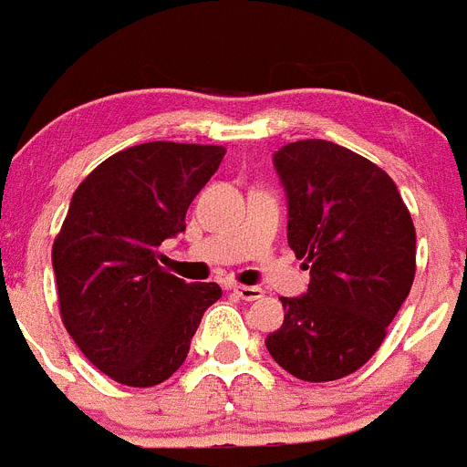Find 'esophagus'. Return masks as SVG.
Listing matches in <instances>:
<instances>
[{
	"instance_id": "34e87169",
	"label": "esophagus",
	"mask_w": 467,
	"mask_h": 467,
	"mask_svg": "<svg viewBox=\"0 0 467 467\" xmlns=\"http://www.w3.org/2000/svg\"><path fill=\"white\" fill-rule=\"evenodd\" d=\"M234 296L242 297V300H260L263 297V288H258V285H234L233 288Z\"/></svg>"
}]
</instances>
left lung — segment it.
Listing matches in <instances>:
<instances>
[{
  "instance_id": "left-lung-1",
  "label": "left lung",
  "mask_w": 467,
  "mask_h": 467,
  "mask_svg": "<svg viewBox=\"0 0 467 467\" xmlns=\"http://www.w3.org/2000/svg\"><path fill=\"white\" fill-rule=\"evenodd\" d=\"M288 197V246L309 267L300 297H281L272 358L302 381H333L363 368L410 296L417 233L398 186L375 162L326 140L275 153Z\"/></svg>"
}]
</instances>
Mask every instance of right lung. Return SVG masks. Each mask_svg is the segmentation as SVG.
Instances as JSON below:
<instances>
[{
	"instance_id": "obj_1",
	"label": "right lung",
	"mask_w": 467,
	"mask_h": 467,
	"mask_svg": "<svg viewBox=\"0 0 467 467\" xmlns=\"http://www.w3.org/2000/svg\"><path fill=\"white\" fill-rule=\"evenodd\" d=\"M223 146L149 141L113 153L81 182L53 242L62 323L83 356L125 386L162 384L182 368L218 284L161 267L165 239L213 176Z\"/></svg>"
}]
</instances>
